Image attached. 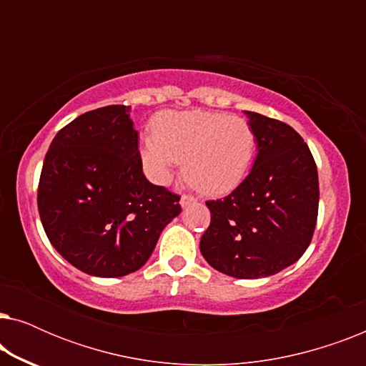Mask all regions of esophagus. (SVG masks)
Returning a JSON list of instances; mask_svg holds the SVG:
<instances>
[{
  "label": "esophagus",
  "mask_w": 366,
  "mask_h": 366,
  "mask_svg": "<svg viewBox=\"0 0 366 366\" xmlns=\"http://www.w3.org/2000/svg\"><path fill=\"white\" fill-rule=\"evenodd\" d=\"M194 202H197V198L192 197V194H183L182 199H179V204H182V207L184 208V207H188V204H192Z\"/></svg>",
  "instance_id": "34e87169"
}]
</instances>
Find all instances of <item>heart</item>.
Masks as SVG:
<instances>
[{
	"instance_id": "heart-1",
	"label": "heart",
	"mask_w": 366,
	"mask_h": 366,
	"mask_svg": "<svg viewBox=\"0 0 366 366\" xmlns=\"http://www.w3.org/2000/svg\"><path fill=\"white\" fill-rule=\"evenodd\" d=\"M258 139L249 122L218 112H164L153 119V137L142 142L144 172L167 184L178 162L188 183L209 197L227 194L248 177Z\"/></svg>"
}]
</instances>
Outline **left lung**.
<instances>
[{"instance_id":"1","label":"left lung","mask_w":366,"mask_h":366,"mask_svg":"<svg viewBox=\"0 0 366 366\" xmlns=\"http://www.w3.org/2000/svg\"><path fill=\"white\" fill-rule=\"evenodd\" d=\"M258 154L244 182L223 199L207 202L212 222L199 249L229 277H269L307 252L318 217V172L303 138L280 119L244 112Z\"/></svg>"}]
</instances>
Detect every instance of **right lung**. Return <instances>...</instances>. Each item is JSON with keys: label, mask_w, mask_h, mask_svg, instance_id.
I'll use <instances>...</instances> for the list:
<instances>
[{"label": "right lung", "mask_w": 366, "mask_h": 366, "mask_svg": "<svg viewBox=\"0 0 366 366\" xmlns=\"http://www.w3.org/2000/svg\"><path fill=\"white\" fill-rule=\"evenodd\" d=\"M129 107L109 104L59 129L44 157L38 212L61 257L114 278L148 262L159 233L182 213L179 194L143 174Z\"/></svg>", "instance_id": "1"}]
</instances>
